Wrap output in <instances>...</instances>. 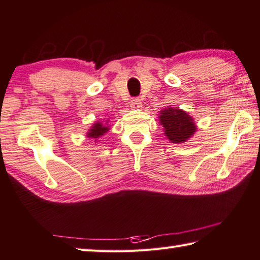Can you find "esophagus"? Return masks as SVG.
Segmentation results:
<instances>
[{"label": "esophagus", "instance_id": "1", "mask_svg": "<svg viewBox=\"0 0 260 260\" xmlns=\"http://www.w3.org/2000/svg\"><path fill=\"white\" fill-rule=\"evenodd\" d=\"M131 109L133 110H140L142 108V102H141V100L139 99H133L131 101Z\"/></svg>", "mask_w": 260, "mask_h": 260}]
</instances>
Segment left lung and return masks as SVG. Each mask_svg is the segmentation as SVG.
Segmentation results:
<instances>
[{"instance_id": "obj_1", "label": "left lung", "mask_w": 260, "mask_h": 260, "mask_svg": "<svg viewBox=\"0 0 260 260\" xmlns=\"http://www.w3.org/2000/svg\"><path fill=\"white\" fill-rule=\"evenodd\" d=\"M158 119L164 135L175 144L187 142L197 131L193 118L179 108L167 107L160 110Z\"/></svg>"}]
</instances>
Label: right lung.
<instances>
[{"label": "right lung", "instance_id": "add662e5", "mask_svg": "<svg viewBox=\"0 0 260 260\" xmlns=\"http://www.w3.org/2000/svg\"><path fill=\"white\" fill-rule=\"evenodd\" d=\"M108 131H110L109 120L104 121H95L88 132L86 133V136L89 139H94L95 142H98V139L103 136Z\"/></svg>", "mask_w": 260, "mask_h": 260}]
</instances>
